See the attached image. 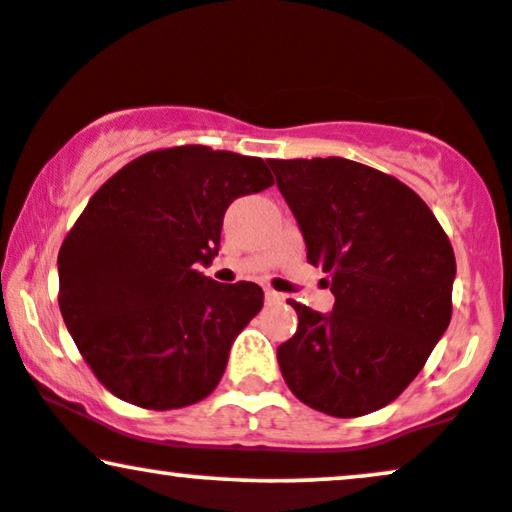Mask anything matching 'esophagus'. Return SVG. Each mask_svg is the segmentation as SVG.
<instances>
[{"label":"esophagus","mask_w":512,"mask_h":512,"mask_svg":"<svg viewBox=\"0 0 512 512\" xmlns=\"http://www.w3.org/2000/svg\"><path fill=\"white\" fill-rule=\"evenodd\" d=\"M264 300H267V304H281L283 300H286V295H281V293H276V290L267 288V290H264Z\"/></svg>","instance_id":"34e87169"}]
</instances>
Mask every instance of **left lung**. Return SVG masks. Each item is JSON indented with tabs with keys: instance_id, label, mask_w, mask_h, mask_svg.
<instances>
[{
	"instance_id": "obj_1",
	"label": "left lung",
	"mask_w": 512,
	"mask_h": 512,
	"mask_svg": "<svg viewBox=\"0 0 512 512\" xmlns=\"http://www.w3.org/2000/svg\"><path fill=\"white\" fill-rule=\"evenodd\" d=\"M269 167L335 295L328 314L290 302L300 323L276 352L283 380L328 416L383 409L449 328L454 248L423 198L390 174L345 158Z\"/></svg>"
}]
</instances>
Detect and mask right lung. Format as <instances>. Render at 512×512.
Wrapping results in <instances>:
<instances>
[{
    "mask_svg": "<svg viewBox=\"0 0 512 512\" xmlns=\"http://www.w3.org/2000/svg\"><path fill=\"white\" fill-rule=\"evenodd\" d=\"M274 184L262 158L177 146L94 193L58 252V307L106 390L141 409L196 404L262 309L257 283L212 281L224 212Z\"/></svg>",
    "mask_w": 512,
    "mask_h": 512,
    "instance_id": "1",
    "label": "right lung"
}]
</instances>
